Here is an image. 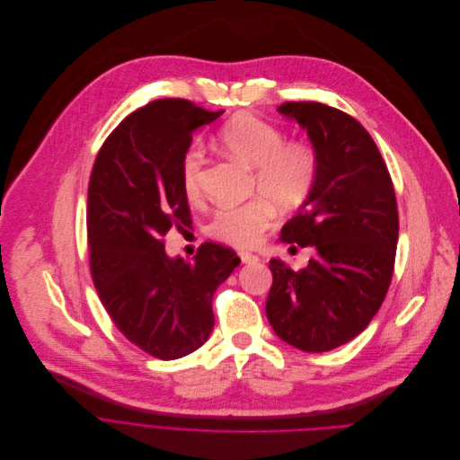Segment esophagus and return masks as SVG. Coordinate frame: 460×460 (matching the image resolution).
Listing matches in <instances>:
<instances>
[{"mask_svg": "<svg viewBox=\"0 0 460 460\" xmlns=\"http://www.w3.org/2000/svg\"><path fill=\"white\" fill-rule=\"evenodd\" d=\"M239 259L243 262H257L259 257L255 253H250V252H239Z\"/></svg>", "mask_w": 460, "mask_h": 460, "instance_id": "obj_1", "label": "esophagus"}]
</instances>
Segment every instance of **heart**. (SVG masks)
<instances>
[{"instance_id": "obj_1", "label": "heart", "mask_w": 460, "mask_h": 460, "mask_svg": "<svg viewBox=\"0 0 460 460\" xmlns=\"http://www.w3.org/2000/svg\"><path fill=\"white\" fill-rule=\"evenodd\" d=\"M219 143L253 168V198L243 205L219 207L207 223V234L221 243L248 248L259 243L273 221L275 203L296 208L312 194L319 175V152L308 141H285V132L257 116L239 114L219 130ZM203 150L192 145L181 157V187L189 201L199 198Z\"/></svg>"}]
</instances>
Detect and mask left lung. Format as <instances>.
<instances>
[{
    "label": "left lung",
    "mask_w": 460,
    "mask_h": 460,
    "mask_svg": "<svg viewBox=\"0 0 460 460\" xmlns=\"http://www.w3.org/2000/svg\"><path fill=\"white\" fill-rule=\"evenodd\" d=\"M279 112L306 128L321 159L315 187L281 239L317 253L303 270L270 261L266 317L285 342L321 353L357 337L388 294L397 199L376 141L355 118L317 102H287Z\"/></svg>",
    "instance_id": "8db88e82"
}]
</instances>
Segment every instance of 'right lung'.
I'll return each mask as SVG.
<instances>
[{"mask_svg":"<svg viewBox=\"0 0 460 460\" xmlns=\"http://www.w3.org/2000/svg\"><path fill=\"white\" fill-rule=\"evenodd\" d=\"M223 112L181 98L155 100L111 132L92 166V281L116 328L161 360L185 357L208 339L214 294L241 262L217 243L201 244L194 262L170 259L163 241L172 226L192 225L181 157L192 132Z\"/></svg>","mask_w":460,"mask_h":460,"instance_id":"add662e5","label":"right lung"}]
</instances>
